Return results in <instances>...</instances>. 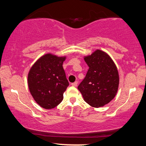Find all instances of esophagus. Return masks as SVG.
Returning <instances> with one entry per match:
<instances>
[{
	"instance_id": "34e87169",
	"label": "esophagus",
	"mask_w": 146,
	"mask_h": 146,
	"mask_svg": "<svg viewBox=\"0 0 146 146\" xmlns=\"http://www.w3.org/2000/svg\"><path fill=\"white\" fill-rule=\"evenodd\" d=\"M71 85L72 86H74V87H76L77 85H78V82L76 81V82H74V83H72Z\"/></svg>"
}]
</instances>
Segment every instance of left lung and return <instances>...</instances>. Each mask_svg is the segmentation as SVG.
I'll return each mask as SVG.
<instances>
[{"mask_svg": "<svg viewBox=\"0 0 146 146\" xmlns=\"http://www.w3.org/2000/svg\"><path fill=\"white\" fill-rule=\"evenodd\" d=\"M84 59L89 69L78 89L91 106L102 107L114 98L119 86V74L114 62L106 52L97 49Z\"/></svg>", "mask_w": 146, "mask_h": 146, "instance_id": "obj_1", "label": "left lung"}]
</instances>
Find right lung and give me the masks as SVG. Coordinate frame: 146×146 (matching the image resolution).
<instances>
[{
    "instance_id": "right-lung-1",
    "label": "right lung",
    "mask_w": 146,
    "mask_h": 146,
    "mask_svg": "<svg viewBox=\"0 0 146 146\" xmlns=\"http://www.w3.org/2000/svg\"><path fill=\"white\" fill-rule=\"evenodd\" d=\"M66 56L48 53L39 58L28 74V85L32 96L42 108L57 106L69 83L62 64Z\"/></svg>"
}]
</instances>
